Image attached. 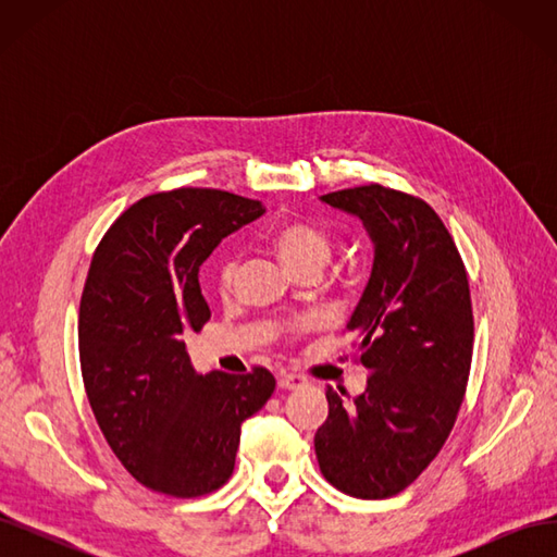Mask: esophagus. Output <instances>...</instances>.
<instances>
[{"label": "esophagus", "instance_id": "esophagus-1", "mask_svg": "<svg viewBox=\"0 0 557 557\" xmlns=\"http://www.w3.org/2000/svg\"><path fill=\"white\" fill-rule=\"evenodd\" d=\"M301 385H307V379L301 374H281L278 379V387H283V391H297Z\"/></svg>", "mask_w": 557, "mask_h": 557}]
</instances>
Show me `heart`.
I'll return each mask as SVG.
<instances>
[{"label": "heart", "mask_w": 557, "mask_h": 557, "mask_svg": "<svg viewBox=\"0 0 557 557\" xmlns=\"http://www.w3.org/2000/svg\"><path fill=\"white\" fill-rule=\"evenodd\" d=\"M272 242H274V248L278 250V256L293 269V272H299V269H309V267L323 269L334 252V242L330 234L311 221L283 223L274 232ZM237 267H239V256L234 248H225L221 256H218L215 285L223 295L232 290L234 278H237Z\"/></svg>", "instance_id": "obj_1"}]
</instances>
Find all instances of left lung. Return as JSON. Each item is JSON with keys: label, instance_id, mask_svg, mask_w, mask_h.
<instances>
[{"label": "left lung", "instance_id": "1", "mask_svg": "<svg viewBox=\"0 0 557 557\" xmlns=\"http://www.w3.org/2000/svg\"><path fill=\"white\" fill-rule=\"evenodd\" d=\"M320 199L364 223L374 269L346 323L369 369L367 391L327 387L315 458L336 491L385 499L423 474L458 418L474 350L467 269L425 199L381 183Z\"/></svg>", "mask_w": 557, "mask_h": 557}]
</instances>
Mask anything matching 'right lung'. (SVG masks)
Instances as JSON below:
<instances>
[{"label":"right lung","instance_id":"1","mask_svg":"<svg viewBox=\"0 0 557 557\" xmlns=\"http://www.w3.org/2000/svg\"><path fill=\"white\" fill-rule=\"evenodd\" d=\"M262 201L213 188L156 193L99 242L81 297L78 356L88 401L115 458L146 487L201 497L234 471L242 423L272 397L264 367L197 374L183 334L211 318L199 267Z\"/></svg>","mask_w":557,"mask_h":557}]
</instances>
